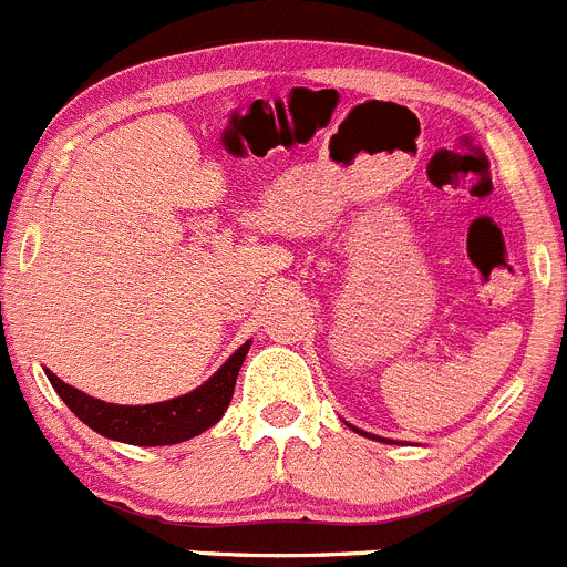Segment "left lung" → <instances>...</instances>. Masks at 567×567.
<instances>
[{
    "label": "left lung",
    "instance_id": "8db88e82",
    "mask_svg": "<svg viewBox=\"0 0 567 567\" xmlns=\"http://www.w3.org/2000/svg\"><path fill=\"white\" fill-rule=\"evenodd\" d=\"M352 427V424H350ZM355 430V433H361V435H367V439H378V435H369V433H363V430H358V427H352ZM378 441H383V444H394V441H389V439H378Z\"/></svg>",
    "mask_w": 567,
    "mask_h": 567
}]
</instances>
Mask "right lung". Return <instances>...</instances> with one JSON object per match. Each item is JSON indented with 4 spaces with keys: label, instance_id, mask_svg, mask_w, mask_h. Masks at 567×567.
Listing matches in <instances>:
<instances>
[{
    "label": "right lung",
    "instance_id": "add662e5",
    "mask_svg": "<svg viewBox=\"0 0 567 567\" xmlns=\"http://www.w3.org/2000/svg\"><path fill=\"white\" fill-rule=\"evenodd\" d=\"M248 350L250 341H245L204 385H198L189 394L176 396V400L154 402V405H112V402L95 400L85 391L63 383L49 369L47 378L60 394V400L71 408V413L104 439L134 446H167L195 439V435L220 422L234 396L237 374Z\"/></svg>",
    "mask_w": 567,
    "mask_h": 567
}]
</instances>
